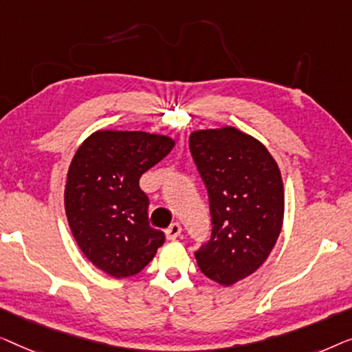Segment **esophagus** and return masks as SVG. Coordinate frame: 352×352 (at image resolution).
Segmentation results:
<instances>
[{"instance_id":"1","label":"esophagus","mask_w":352,"mask_h":352,"mask_svg":"<svg viewBox=\"0 0 352 352\" xmlns=\"http://www.w3.org/2000/svg\"><path fill=\"white\" fill-rule=\"evenodd\" d=\"M180 232H182L180 223L174 221V223H170V226L166 230V237L167 239H177V237L180 236Z\"/></svg>"}]
</instances>
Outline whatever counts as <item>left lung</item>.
Here are the masks:
<instances>
[{
    "label": "left lung",
    "mask_w": 352,
    "mask_h": 352,
    "mask_svg": "<svg viewBox=\"0 0 352 352\" xmlns=\"http://www.w3.org/2000/svg\"><path fill=\"white\" fill-rule=\"evenodd\" d=\"M190 151L209 195L212 231L195 252L201 273L232 285L263 265L279 237L284 186L270 151L234 127L192 132Z\"/></svg>",
    "instance_id": "1"
}]
</instances>
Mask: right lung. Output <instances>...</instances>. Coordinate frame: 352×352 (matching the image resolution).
<instances>
[{"label": "right lung", "instance_id": "right-lung-1", "mask_svg": "<svg viewBox=\"0 0 352 352\" xmlns=\"http://www.w3.org/2000/svg\"><path fill=\"white\" fill-rule=\"evenodd\" d=\"M172 146L164 135L98 131L78 148L65 186L68 225L82 254L107 274L140 273L164 244V232L148 221L150 201L138 180Z\"/></svg>", "mask_w": 352, "mask_h": 352}]
</instances>
